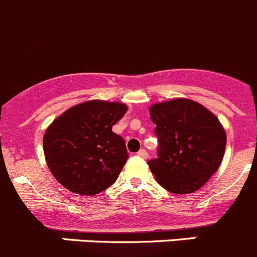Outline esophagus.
<instances>
[{
  "instance_id": "1",
  "label": "esophagus",
  "mask_w": 257,
  "mask_h": 257,
  "mask_svg": "<svg viewBox=\"0 0 257 257\" xmlns=\"http://www.w3.org/2000/svg\"><path fill=\"white\" fill-rule=\"evenodd\" d=\"M138 155L140 158H143V159H147V158H148V152L145 149H141V150H139V152H138Z\"/></svg>"
}]
</instances>
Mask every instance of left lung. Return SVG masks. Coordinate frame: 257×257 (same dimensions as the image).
Masks as SVG:
<instances>
[{
    "label": "left lung",
    "instance_id": "8db88e82",
    "mask_svg": "<svg viewBox=\"0 0 257 257\" xmlns=\"http://www.w3.org/2000/svg\"><path fill=\"white\" fill-rule=\"evenodd\" d=\"M150 119L159 140L148 162L158 183L173 194H191L208 182L223 161L227 135L215 114L190 99L153 104Z\"/></svg>",
    "mask_w": 257,
    "mask_h": 257
}]
</instances>
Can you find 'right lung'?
<instances>
[{
    "label": "right lung",
    "mask_w": 257,
    "mask_h": 257,
    "mask_svg": "<svg viewBox=\"0 0 257 257\" xmlns=\"http://www.w3.org/2000/svg\"><path fill=\"white\" fill-rule=\"evenodd\" d=\"M127 112L123 103L89 100L49 124L43 149L56 180L79 195H96L116 182L128 159L124 140L112 126Z\"/></svg>",
    "instance_id": "obj_1"
}]
</instances>
